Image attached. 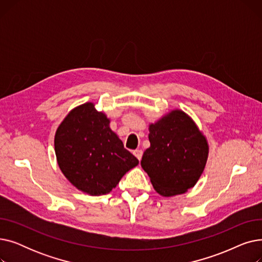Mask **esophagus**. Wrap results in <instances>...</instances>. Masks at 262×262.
Returning a JSON list of instances; mask_svg holds the SVG:
<instances>
[{
	"mask_svg": "<svg viewBox=\"0 0 262 262\" xmlns=\"http://www.w3.org/2000/svg\"><path fill=\"white\" fill-rule=\"evenodd\" d=\"M133 153H134V155L137 157V159H138L139 161L141 160V158H142V154H143L141 149H135Z\"/></svg>",
	"mask_w": 262,
	"mask_h": 262,
	"instance_id": "obj_1",
	"label": "esophagus"
}]
</instances>
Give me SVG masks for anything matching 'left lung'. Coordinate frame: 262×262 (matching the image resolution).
Returning a JSON list of instances; mask_svg holds the SVG:
<instances>
[{"label": "left lung", "mask_w": 262, "mask_h": 262, "mask_svg": "<svg viewBox=\"0 0 262 262\" xmlns=\"http://www.w3.org/2000/svg\"><path fill=\"white\" fill-rule=\"evenodd\" d=\"M148 140L141 167L159 194H182L196 184L207 161L208 144L188 115L173 110L150 124Z\"/></svg>", "instance_id": "1"}]
</instances>
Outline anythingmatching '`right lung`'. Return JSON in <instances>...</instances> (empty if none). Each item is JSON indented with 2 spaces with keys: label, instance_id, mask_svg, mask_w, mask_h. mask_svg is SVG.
I'll return each instance as SVG.
<instances>
[{
  "label": "right lung",
  "instance_id": "obj_1",
  "mask_svg": "<svg viewBox=\"0 0 262 262\" xmlns=\"http://www.w3.org/2000/svg\"><path fill=\"white\" fill-rule=\"evenodd\" d=\"M58 166L73 186L90 195L109 193L123 175L139 163L110 129L93 103L70 112L55 135Z\"/></svg>",
  "mask_w": 262,
  "mask_h": 262
}]
</instances>
